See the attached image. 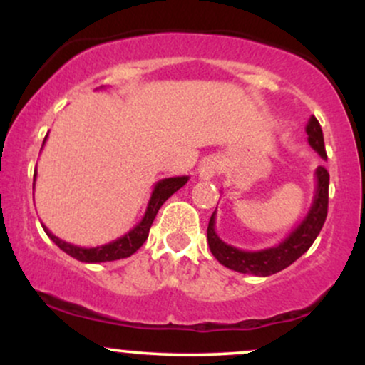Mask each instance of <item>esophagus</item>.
<instances>
[{
  "label": "esophagus",
  "instance_id": "34e87169",
  "mask_svg": "<svg viewBox=\"0 0 365 365\" xmlns=\"http://www.w3.org/2000/svg\"><path fill=\"white\" fill-rule=\"evenodd\" d=\"M220 170V165H217V159H206V161L200 165L199 168V177L200 180H211Z\"/></svg>",
  "mask_w": 365,
  "mask_h": 365
}]
</instances>
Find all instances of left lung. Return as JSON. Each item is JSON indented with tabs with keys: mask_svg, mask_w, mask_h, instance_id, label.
I'll return each mask as SVG.
<instances>
[{
	"mask_svg": "<svg viewBox=\"0 0 365 365\" xmlns=\"http://www.w3.org/2000/svg\"><path fill=\"white\" fill-rule=\"evenodd\" d=\"M307 142L322 159H326L324 137L319 121L316 116H311L307 121ZM316 190L311 209L295 228L288 233L284 240L278 245L267 247L262 250H242L237 247L226 244L216 233V211L212 212L207 226V244L215 257L228 269L244 274L255 276H271L288 267L300 255L309 250L319 235L326 216H328V188H329V173L324 166H317L316 170Z\"/></svg>",
	"mask_w": 365,
	"mask_h": 365,
	"instance_id": "obj_1",
	"label": "left lung"
}]
</instances>
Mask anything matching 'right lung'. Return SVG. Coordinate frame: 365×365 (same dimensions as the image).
Returning a JSON list of instances; mask_svg holds the SVG:
<instances>
[{
    "label": "right lung",
    "mask_w": 365,
    "mask_h": 365,
    "mask_svg": "<svg viewBox=\"0 0 365 365\" xmlns=\"http://www.w3.org/2000/svg\"><path fill=\"white\" fill-rule=\"evenodd\" d=\"M48 139V135H46ZM46 139L43 142V145L46 144ZM36 177H37V170L34 171V185H36ZM188 182V177H171V178H163L154 185L153 194H150L148 209H145V215L142 220L133 226L130 232L121 235L116 240L110 242V244L104 245H98V247H78L73 244H68V242L61 240L56 235H53L48 228L43 225L46 235H48L51 240L56 244L63 252H66L68 255H72L73 259L81 262H89V264H96V262H108V261H118V259H125L130 257L133 252L140 249L142 244L148 240L149 237V230L150 225H153L154 217H156L159 207L170 199L175 192L180 190L185 183Z\"/></svg>",
    "instance_id": "obj_1"
}]
</instances>
